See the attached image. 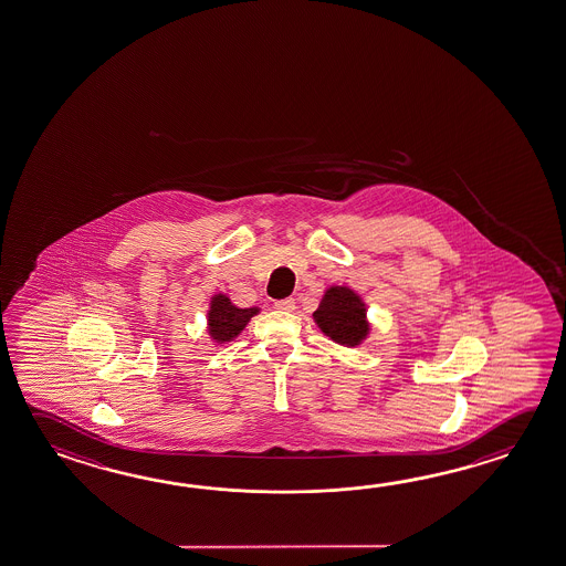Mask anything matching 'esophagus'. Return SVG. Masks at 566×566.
Returning a JSON list of instances; mask_svg holds the SVG:
<instances>
[{
	"label": "esophagus",
	"mask_w": 566,
	"mask_h": 566,
	"mask_svg": "<svg viewBox=\"0 0 566 566\" xmlns=\"http://www.w3.org/2000/svg\"><path fill=\"white\" fill-rule=\"evenodd\" d=\"M274 308L282 310V312H292V310L296 308V302H294V298L276 300Z\"/></svg>",
	"instance_id": "esophagus-1"
}]
</instances>
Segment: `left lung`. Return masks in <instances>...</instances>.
I'll return each mask as SVG.
<instances>
[{"label":"left lung","instance_id":"8db88e82","mask_svg":"<svg viewBox=\"0 0 566 566\" xmlns=\"http://www.w3.org/2000/svg\"><path fill=\"white\" fill-rule=\"evenodd\" d=\"M312 316L324 336L346 348L360 346L370 334L366 304L360 294L348 286H331L326 290Z\"/></svg>","mask_w":566,"mask_h":566}]
</instances>
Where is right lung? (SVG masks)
<instances>
[{"label":"right lung","mask_w":566,"mask_h":566,"mask_svg":"<svg viewBox=\"0 0 566 566\" xmlns=\"http://www.w3.org/2000/svg\"><path fill=\"white\" fill-rule=\"evenodd\" d=\"M260 308H238L224 292H218L210 298L208 308V334L216 344L234 340L245 324L256 316Z\"/></svg>","instance_id":"right-lung-1"}]
</instances>
